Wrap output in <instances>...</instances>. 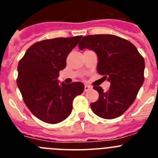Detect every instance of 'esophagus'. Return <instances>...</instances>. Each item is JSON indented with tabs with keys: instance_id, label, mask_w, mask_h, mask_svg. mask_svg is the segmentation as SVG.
<instances>
[{
	"instance_id": "34e87169",
	"label": "esophagus",
	"mask_w": 158,
	"mask_h": 158,
	"mask_svg": "<svg viewBox=\"0 0 158 158\" xmlns=\"http://www.w3.org/2000/svg\"><path fill=\"white\" fill-rule=\"evenodd\" d=\"M92 89V87L89 86V85H85V92H87V91H89V89Z\"/></svg>"
}]
</instances>
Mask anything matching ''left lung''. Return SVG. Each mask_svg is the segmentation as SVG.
<instances>
[{
	"mask_svg": "<svg viewBox=\"0 0 158 158\" xmlns=\"http://www.w3.org/2000/svg\"><path fill=\"white\" fill-rule=\"evenodd\" d=\"M78 47L96 53L97 71L110 82L107 92L94 87L99 99L90 104L92 111L104 119L118 118L131 106L143 85L144 59L130 41L112 34L85 36Z\"/></svg>",
	"mask_w": 158,
	"mask_h": 158,
	"instance_id": "8db88e82",
	"label": "left lung"
}]
</instances>
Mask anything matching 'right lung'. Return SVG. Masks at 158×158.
I'll return each mask as SVG.
<instances>
[{
    "label": "right lung",
    "instance_id": "1",
    "mask_svg": "<svg viewBox=\"0 0 158 158\" xmlns=\"http://www.w3.org/2000/svg\"><path fill=\"white\" fill-rule=\"evenodd\" d=\"M82 36L57 37L35 43L18 64L17 85L23 99L36 118L57 124L71 114L73 100L84 92L81 82L59 83V71Z\"/></svg>",
    "mask_w": 158,
    "mask_h": 158
}]
</instances>
